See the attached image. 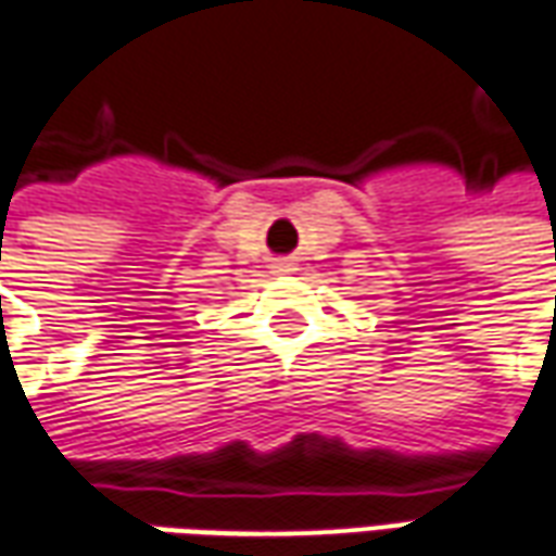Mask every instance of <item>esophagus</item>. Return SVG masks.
<instances>
[{"label": "esophagus", "instance_id": "1", "mask_svg": "<svg viewBox=\"0 0 556 556\" xmlns=\"http://www.w3.org/2000/svg\"><path fill=\"white\" fill-rule=\"evenodd\" d=\"M289 270H294V265H291L289 258H277V262H274V274H289Z\"/></svg>", "mask_w": 556, "mask_h": 556}]
</instances>
